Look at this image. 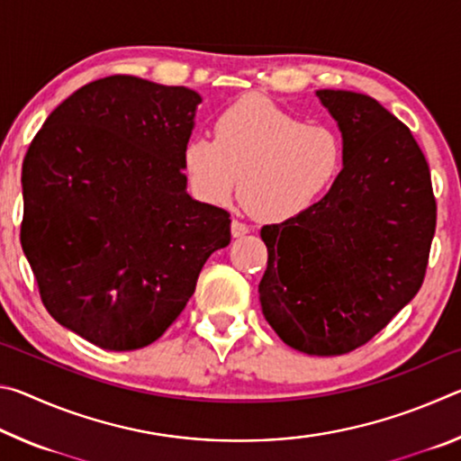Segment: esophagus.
Returning a JSON list of instances; mask_svg holds the SVG:
<instances>
[{"mask_svg": "<svg viewBox=\"0 0 461 461\" xmlns=\"http://www.w3.org/2000/svg\"><path fill=\"white\" fill-rule=\"evenodd\" d=\"M248 231H249V228H248V225H246L244 221H240V220H233V221H231V236H233V238L246 236Z\"/></svg>", "mask_w": 461, "mask_h": 461, "instance_id": "obj_1", "label": "esophagus"}]
</instances>
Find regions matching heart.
<instances>
[{
	"label": "heart",
	"instance_id": "1",
	"mask_svg": "<svg viewBox=\"0 0 461 461\" xmlns=\"http://www.w3.org/2000/svg\"><path fill=\"white\" fill-rule=\"evenodd\" d=\"M343 138L327 123H307L275 101L246 97L183 148L191 191L225 203L240 181V201L260 221H286L317 205L339 178Z\"/></svg>",
	"mask_w": 461,
	"mask_h": 461
}]
</instances>
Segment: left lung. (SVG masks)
<instances>
[{
    "label": "left lung",
    "mask_w": 461,
    "mask_h": 461,
    "mask_svg": "<svg viewBox=\"0 0 461 461\" xmlns=\"http://www.w3.org/2000/svg\"><path fill=\"white\" fill-rule=\"evenodd\" d=\"M346 148L339 178L309 212L264 225L262 313L299 352L364 346L423 285L435 236L431 173L411 130L376 99L321 89Z\"/></svg>",
    "instance_id": "left-lung-1"
}]
</instances>
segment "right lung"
<instances>
[{"mask_svg": "<svg viewBox=\"0 0 461 461\" xmlns=\"http://www.w3.org/2000/svg\"><path fill=\"white\" fill-rule=\"evenodd\" d=\"M201 95L112 75L46 118L22 165L20 240L57 321L95 346H150L231 240L230 213L191 199L183 148Z\"/></svg>", "mask_w": 461, "mask_h": 461, "instance_id": "1", "label": "right lung"}]
</instances>
